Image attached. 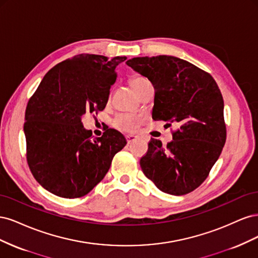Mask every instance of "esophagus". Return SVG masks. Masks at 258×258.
<instances>
[{
    "instance_id": "obj_1",
    "label": "esophagus",
    "mask_w": 258,
    "mask_h": 258,
    "mask_svg": "<svg viewBox=\"0 0 258 258\" xmlns=\"http://www.w3.org/2000/svg\"><path fill=\"white\" fill-rule=\"evenodd\" d=\"M139 137L137 135H127L126 136V139H127V142L128 143H131L132 141H135V140H137Z\"/></svg>"
}]
</instances>
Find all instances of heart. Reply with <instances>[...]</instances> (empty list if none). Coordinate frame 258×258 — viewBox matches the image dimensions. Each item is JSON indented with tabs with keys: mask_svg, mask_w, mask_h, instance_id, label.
Masks as SVG:
<instances>
[{
	"mask_svg": "<svg viewBox=\"0 0 258 258\" xmlns=\"http://www.w3.org/2000/svg\"><path fill=\"white\" fill-rule=\"evenodd\" d=\"M148 82L150 81H148L146 77L141 76V75H137V76L132 77V79L130 80V85H131L132 89H134L135 92L137 93L139 91V89L141 88L143 85L147 84ZM139 123H140L139 117L134 116V115H129V114H120L117 116L114 120V126L120 130H123V131L135 130Z\"/></svg>",
	"mask_w": 258,
	"mask_h": 258,
	"instance_id": "obj_1",
	"label": "heart"
}]
</instances>
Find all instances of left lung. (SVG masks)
Listing matches in <instances>:
<instances>
[{
	"mask_svg": "<svg viewBox=\"0 0 258 258\" xmlns=\"http://www.w3.org/2000/svg\"><path fill=\"white\" fill-rule=\"evenodd\" d=\"M126 63L154 85L153 119L178 127L167 146L151 140L140 160L143 173L163 192L188 194L208 177L226 142L221 90L209 73L173 56L137 57Z\"/></svg>",
	"mask_w": 258,
	"mask_h": 258,
	"instance_id": "left-lung-1",
	"label": "left lung"
}]
</instances>
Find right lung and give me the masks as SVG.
<instances>
[{"instance_id":"right-lung-1","label":"right lung","mask_w":258,"mask_h":258,"mask_svg":"<svg viewBox=\"0 0 258 258\" xmlns=\"http://www.w3.org/2000/svg\"><path fill=\"white\" fill-rule=\"evenodd\" d=\"M126 57L82 53L54 66L30 98L25 116L27 160L36 181L62 198L87 195L102 181L116 153L127 144L114 129L91 140L86 113L103 111Z\"/></svg>"}]
</instances>
